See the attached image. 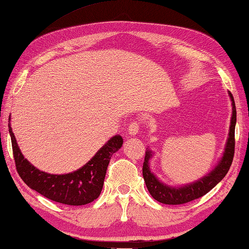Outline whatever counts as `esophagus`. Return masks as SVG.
Here are the masks:
<instances>
[{
	"instance_id": "1",
	"label": "esophagus",
	"mask_w": 249,
	"mask_h": 249,
	"mask_svg": "<svg viewBox=\"0 0 249 249\" xmlns=\"http://www.w3.org/2000/svg\"><path fill=\"white\" fill-rule=\"evenodd\" d=\"M140 127H139V122L138 121H133L130 124L129 128H128V132L130 136H136V134L139 132Z\"/></svg>"
}]
</instances>
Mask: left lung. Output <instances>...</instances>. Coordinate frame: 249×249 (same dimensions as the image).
<instances>
[{
	"instance_id": "obj_1",
	"label": "left lung",
	"mask_w": 249,
	"mask_h": 249,
	"mask_svg": "<svg viewBox=\"0 0 249 249\" xmlns=\"http://www.w3.org/2000/svg\"><path fill=\"white\" fill-rule=\"evenodd\" d=\"M228 96H230L231 101V117L225 148H224V152L217 161L216 165L209 173L205 174L204 177L199 178L198 180L189 183V184H183L178 186H172L166 184V183H163L162 181L159 180L157 175L150 169V160L154 156V153L152 152V150H150V148L146 149L142 173H143V178L145 185L148 187V191L151 194V196L154 199H157L158 202L169 205L184 204V203L191 202L193 199L203 196L207 192H210L227 174L234 158L236 124L235 101L230 91H228Z\"/></svg>"
}]
</instances>
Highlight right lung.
<instances>
[{
  "mask_svg": "<svg viewBox=\"0 0 249 249\" xmlns=\"http://www.w3.org/2000/svg\"><path fill=\"white\" fill-rule=\"evenodd\" d=\"M9 132L16 170L25 184L52 201L74 206L88 204L99 196L110 159L124 143L120 134H116L80 169L66 174H51L35 168L24 158L12 131L11 116L9 117Z\"/></svg>",
  "mask_w": 249,
  "mask_h": 249,
  "instance_id": "obj_1",
  "label": "right lung"
}]
</instances>
